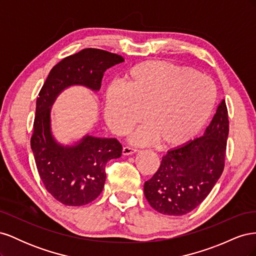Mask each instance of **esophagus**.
<instances>
[{
    "label": "esophagus",
    "instance_id": "esophagus-1",
    "mask_svg": "<svg viewBox=\"0 0 256 256\" xmlns=\"http://www.w3.org/2000/svg\"><path fill=\"white\" fill-rule=\"evenodd\" d=\"M138 150L134 148V147H130V146H124L122 148V154H125V156H129V154H134L136 152H138Z\"/></svg>",
    "mask_w": 256,
    "mask_h": 256
}]
</instances>
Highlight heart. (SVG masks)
I'll use <instances>...</instances> for the list:
<instances>
[{"label": "heart", "instance_id": "heart-1", "mask_svg": "<svg viewBox=\"0 0 256 256\" xmlns=\"http://www.w3.org/2000/svg\"><path fill=\"white\" fill-rule=\"evenodd\" d=\"M214 88L206 76L166 60H146L124 74L122 86L104 95V118L124 136L144 118L132 136L138 143L159 140L168 147L190 141L204 127L214 104Z\"/></svg>", "mask_w": 256, "mask_h": 256}]
</instances>
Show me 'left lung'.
Returning <instances> with one entry per match:
<instances>
[{"instance_id":"8db88e82","label":"left lung","mask_w":256,"mask_h":256,"mask_svg":"<svg viewBox=\"0 0 256 256\" xmlns=\"http://www.w3.org/2000/svg\"><path fill=\"white\" fill-rule=\"evenodd\" d=\"M228 136V108L222 99L205 134L168 150L157 172L145 182L144 194L154 210L182 216L203 202L223 172Z\"/></svg>"}]
</instances>
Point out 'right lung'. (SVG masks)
I'll list each match as a JSON object with an SVG mask.
<instances>
[{
    "mask_svg": "<svg viewBox=\"0 0 256 256\" xmlns=\"http://www.w3.org/2000/svg\"><path fill=\"white\" fill-rule=\"evenodd\" d=\"M122 62L124 58L116 53L83 49L54 66L38 94L30 147L44 188L62 204L82 206L97 198L104 186L106 162L120 158L122 147L116 138L92 136L72 146L56 143L50 128V106L72 85L99 90L104 72Z\"/></svg>",
    "mask_w": 256,
    "mask_h": 256,
    "instance_id": "right-lung-1",
    "label": "right lung"
}]
</instances>
